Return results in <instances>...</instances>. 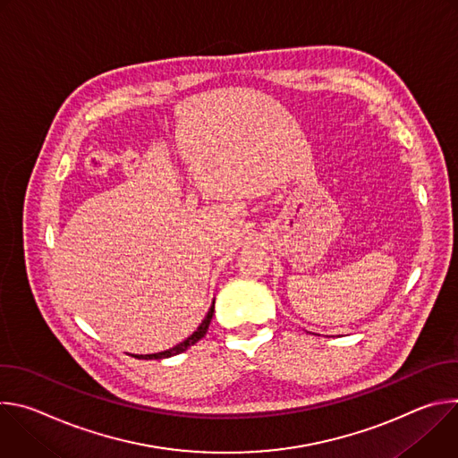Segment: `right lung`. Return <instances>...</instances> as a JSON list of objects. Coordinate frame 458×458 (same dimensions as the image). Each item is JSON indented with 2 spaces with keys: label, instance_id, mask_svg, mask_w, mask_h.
Returning <instances> with one entry per match:
<instances>
[{
  "label": "right lung",
  "instance_id": "obj_1",
  "mask_svg": "<svg viewBox=\"0 0 458 458\" xmlns=\"http://www.w3.org/2000/svg\"><path fill=\"white\" fill-rule=\"evenodd\" d=\"M212 317H214V302H212V306H210V310H208L205 320L199 324V328L195 330L186 341L179 343L177 346H174V348H170V350H166V352H159V353H152V355H141V357H138V359H147V360H148V359H166V357H174V355H179V353L186 352L190 346H193L195 343L201 341V339L207 335Z\"/></svg>",
  "mask_w": 458,
  "mask_h": 458
}]
</instances>
